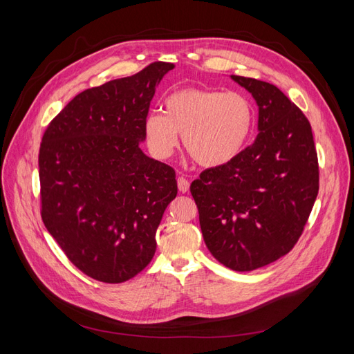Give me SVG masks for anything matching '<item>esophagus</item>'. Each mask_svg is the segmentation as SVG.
Returning a JSON list of instances; mask_svg holds the SVG:
<instances>
[{
  "label": "esophagus",
  "instance_id": "esophagus-1",
  "mask_svg": "<svg viewBox=\"0 0 354 354\" xmlns=\"http://www.w3.org/2000/svg\"><path fill=\"white\" fill-rule=\"evenodd\" d=\"M177 186H178V190L181 192V194H186V192L189 190V186L190 183L185 178V177H178L177 180Z\"/></svg>",
  "mask_w": 354,
  "mask_h": 354
}]
</instances>
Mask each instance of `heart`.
<instances>
[{
    "label": "heart",
    "mask_w": 354,
    "mask_h": 354,
    "mask_svg": "<svg viewBox=\"0 0 354 354\" xmlns=\"http://www.w3.org/2000/svg\"><path fill=\"white\" fill-rule=\"evenodd\" d=\"M252 125V104L243 94L187 87L168 95L164 112L146 116L145 137L155 158L168 159L183 134L185 149L195 162L212 168L242 152Z\"/></svg>",
    "instance_id": "heart-1"
}]
</instances>
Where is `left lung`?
<instances>
[{
	"label": "left lung",
	"mask_w": 354,
	"mask_h": 354,
	"mask_svg": "<svg viewBox=\"0 0 354 354\" xmlns=\"http://www.w3.org/2000/svg\"><path fill=\"white\" fill-rule=\"evenodd\" d=\"M259 104V136L230 162L202 171L190 194L214 259L236 272L294 248L319 192V164L306 115L273 84L232 75Z\"/></svg>",
	"instance_id": "1"
}]
</instances>
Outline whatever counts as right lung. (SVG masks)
I'll list each match as a JSON object with an SVG mask.
<instances>
[{
    "mask_svg": "<svg viewBox=\"0 0 354 354\" xmlns=\"http://www.w3.org/2000/svg\"><path fill=\"white\" fill-rule=\"evenodd\" d=\"M173 63L80 93L42 136L41 217L71 263L121 283L156 251V229L177 196L176 171L143 153L145 120Z\"/></svg>",
    "mask_w": 354,
    "mask_h": 354,
    "instance_id": "1",
    "label": "right lung"
}]
</instances>
